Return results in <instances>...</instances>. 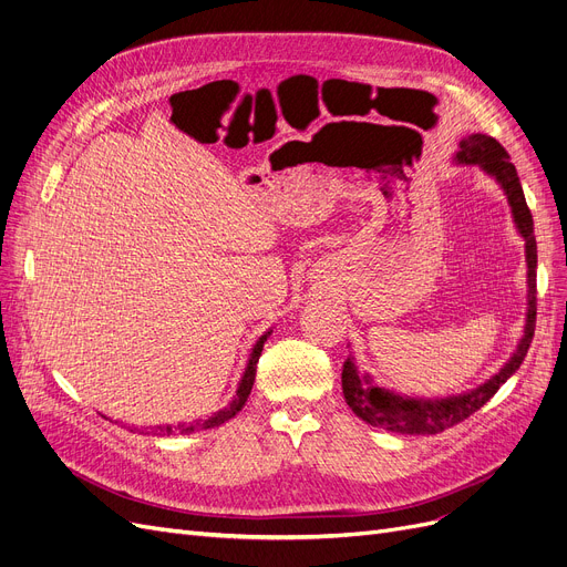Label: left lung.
Wrapping results in <instances>:
<instances>
[{"instance_id":"8db88e82","label":"left lung","mask_w":567,"mask_h":567,"mask_svg":"<svg viewBox=\"0 0 567 567\" xmlns=\"http://www.w3.org/2000/svg\"><path fill=\"white\" fill-rule=\"evenodd\" d=\"M461 151L456 155L463 164H480L486 174L494 176L512 206L514 223L519 227L524 240H526V261H528V317H526V331L524 338L516 348L514 357L501 368V373L491 378L488 382L480 384L477 389L463 393V396H452L442 401H414L403 399L391 393L386 389H380L368 382L365 378H359L357 365L352 359L342 363V393L344 401L352 408V412L365 424L391 431V433H405V435H435L447 431L467 416L475 414L494 393L505 384V380L519 371V365L530 348V340L535 333V315H537V243L533 234V215L526 204V196L516 176V168L509 162V155L505 147L486 134H471L461 143Z\"/></svg>"}]
</instances>
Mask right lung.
<instances>
[{
    "label": "right lung",
    "mask_w": 567,
    "mask_h": 567,
    "mask_svg": "<svg viewBox=\"0 0 567 567\" xmlns=\"http://www.w3.org/2000/svg\"><path fill=\"white\" fill-rule=\"evenodd\" d=\"M268 336H270V331H268V333H264V336L257 340L255 350H252V354H250V363H248V368H245V375H243V380H240V384H238L236 396H234V401H231L225 410H219L217 414L208 416V420H204V422H196L194 426H185V424H178L176 429H174V426H157V429H153V433H157V435H174L176 431H181V433L204 431V429H213V426L225 424V422H229V420H231V416H236V414L240 412V408L245 405V401H248L250 391H252L255 375H257V361H259V357H261V348H264V342H266V338H268Z\"/></svg>",
    "instance_id": "right-lung-1"
}]
</instances>
